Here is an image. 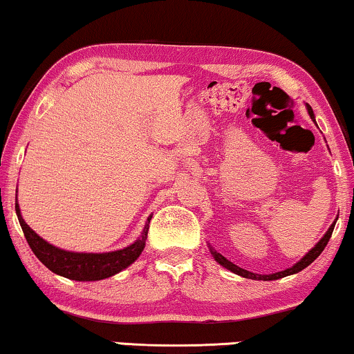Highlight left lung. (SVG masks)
I'll return each mask as SVG.
<instances>
[{
  "mask_svg": "<svg viewBox=\"0 0 354 354\" xmlns=\"http://www.w3.org/2000/svg\"><path fill=\"white\" fill-rule=\"evenodd\" d=\"M306 109H308V114H309V118H311L314 122H316V115H314V113H313V109H311V106L309 104H306ZM338 219V217H337ZM337 219L333 221V224L328 227V230L326 232V234H324V236L321 240L317 241L316 245L313 246L311 250L308 251L306 254L303 256L301 259L298 261L297 264H293L292 268H288V269H285V270H280V272H275V274H254V272H250V270H246V269H241V268H239V266L236 264H234L232 263V261H229L225 258V256H222L221 253H217V251L212 248V246L207 243V246H209V251H211V254H212V258L216 259V263L217 264H221L222 268H225L227 270H230V272H234V274H236V275H241V277H245V279H253V280H277V279H282V277H287V275H292V274H297V272H299V270H303L304 268H308L309 264L313 263L314 259L317 258L319 254L322 253L324 251V248H326L327 246V243H328V240H330V236H332V232H333V227H335V222H337Z\"/></svg>",
  "mask_w": 354,
  "mask_h": 354,
  "instance_id": "left-lung-1",
  "label": "left lung"
}]
</instances>
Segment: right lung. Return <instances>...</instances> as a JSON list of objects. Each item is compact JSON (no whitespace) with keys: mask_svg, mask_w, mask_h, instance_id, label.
I'll use <instances>...</instances> for the list:
<instances>
[{"mask_svg":"<svg viewBox=\"0 0 354 354\" xmlns=\"http://www.w3.org/2000/svg\"><path fill=\"white\" fill-rule=\"evenodd\" d=\"M16 214L21 224L24 235H26L27 243L30 245L33 254L46 266L51 272H55L61 277L79 280V282H95V280H103L113 275L119 274L120 270L127 269L130 264H133L142 254L147 243L149 221L151 216H148L142 235L133 241L132 245L125 246L122 250L108 251V253H79V251H67L57 246L48 243L43 240L35 230H32L24 221L21 214V207L16 203Z\"/></svg>","mask_w":354,"mask_h":354,"instance_id":"add662e5","label":"right lung"}]
</instances>
